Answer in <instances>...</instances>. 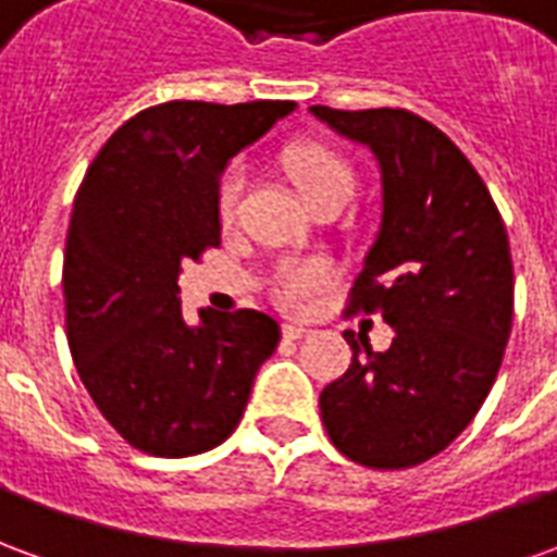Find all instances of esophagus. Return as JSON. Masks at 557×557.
<instances>
[{
  "instance_id": "esophagus-1",
  "label": "esophagus",
  "mask_w": 557,
  "mask_h": 557,
  "mask_svg": "<svg viewBox=\"0 0 557 557\" xmlns=\"http://www.w3.org/2000/svg\"><path fill=\"white\" fill-rule=\"evenodd\" d=\"M307 334H310V331H307L304 325H292V322H286V325H283V337L286 339H304Z\"/></svg>"
}]
</instances>
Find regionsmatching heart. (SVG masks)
I'll use <instances>...</instances> for the list:
<instances>
[{
	"label": "heart",
	"mask_w": 557,
	"mask_h": 557,
	"mask_svg": "<svg viewBox=\"0 0 557 557\" xmlns=\"http://www.w3.org/2000/svg\"><path fill=\"white\" fill-rule=\"evenodd\" d=\"M286 172L301 190V196L313 206L325 196H351L355 194V170L349 160L337 154L334 148L322 143H301L292 146L283 154ZM244 190V172L238 166L220 175L218 184V211L220 218H230ZM331 283V268L319 259H286L274 274V298L286 310H307Z\"/></svg>",
	"instance_id": "heart-1"
}]
</instances>
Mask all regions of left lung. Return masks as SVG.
<instances>
[{
    "instance_id": "8db88e82",
    "label": "left lung",
    "mask_w": 557,
    "mask_h": 557,
    "mask_svg": "<svg viewBox=\"0 0 557 557\" xmlns=\"http://www.w3.org/2000/svg\"><path fill=\"white\" fill-rule=\"evenodd\" d=\"M310 113L379 160L382 223L351 310L394 327L387 351L346 334L351 363L322 391V420L361 466H418L466 430L498 375L513 325L507 230L478 170L426 119L391 107Z\"/></svg>"
}]
</instances>
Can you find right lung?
Listing matches in <instances>:
<instances>
[{"label": "right lung", "instance_id": "right-lung-1", "mask_svg": "<svg viewBox=\"0 0 557 557\" xmlns=\"http://www.w3.org/2000/svg\"><path fill=\"white\" fill-rule=\"evenodd\" d=\"M292 101L148 107L107 139L67 226L65 325L95 406L127 444L194 456L238 426L280 325L259 310H199L187 325L178 274L220 244L218 184Z\"/></svg>", "mask_w": 557, "mask_h": 557}]
</instances>
